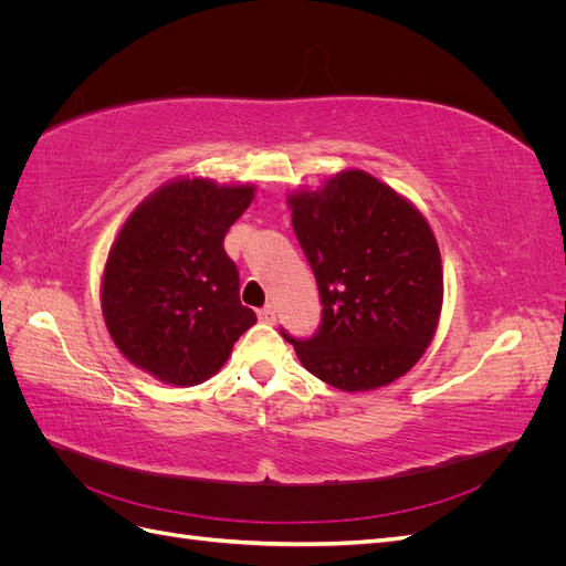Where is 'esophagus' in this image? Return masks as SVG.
Segmentation results:
<instances>
[{
    "label": "esophagus",
    "instance_id": "1",
    "mask_svg": "<svg viewBox=\"0 0 566 566\" xmlns=\"http://www.w3.org/2000/svg\"><path fill=\"white\" fill-rule=\"evenodd\" d=\"M256 316H260L262 323H273V321H276V306L266 304L264 310H260V314H256Z\"/></svg>",
    "mask_w": 566,
    "mask_h": 566
}]
</instances>
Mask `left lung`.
<instances>
[{
    "label": "left lung",
    "instance_id": "8db88e82",
    "mask_svg": "<svg viewBox=\"0 0 566 566\" xmlns=\"http://www.w3.org/2000/svg\"><path fill=\"white\" fill-rule=\"evenodd\" d=\"M323 304L310 339L283 337L302 366L342 391L399 380L432 345L443 269L430 221L364 169L287 193Z\"/></svg>",
    "mask_w": 566,
    "mask_h": 566
}]
</instances>
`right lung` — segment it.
Returning a JSON list of instances; mask_svg holds the SVG:
<instances>
[{"label": "right lung", "mask_w": 566, "mask_h": 566, "mask_svg": "<svg viewBox=\"0 0 566 566\" xmlns=\"http://www.w3.org/2000/svg\"><path fill=\"white\" fill-rule=\"evenodd\" d=\"M254 191L250 181L169 179L115 235L101 273V312L119 354L165 385L210 380L256 323L224 252V235Z\"/></svg>", "instance_id": "right-lung-1"}]
</instances>
